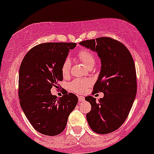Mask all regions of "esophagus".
<instances>
[{
    "label": "esophagus",
    "instance_id": "1",
    "mask_svg": "<svg viewBox=\"0 0 154 154\" xmlns=\"http://www.w3.org/2000/svg\"><path fill=\"white\" fill-rule=\"evenodd\" d=\"M78 100H79V103H82V102H84L85 101V97H83V96H79Z\"/></svg>",
    "mask_w": 154,
    "mask_h": 154
}]
</instances>
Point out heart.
<instances>
[{
  "label": "heart",
  "mask_w": 154,
  "mask_h": 154,
  "mask_svg": "<svg viewBox=\"0 0 154 154\" xmlns=\"http://www.w3.org/2000/svg\"><path fill=\"white\" fill-rule=\"evenodd\" d=\"M77 57L82 61V63L87 68L93 67L96 63V59L94 54L88 49H81L79 51ZM71 63L69 58H66L62 65V74L64 77H68L71 71ZM90 85V81L88 80H80L76 79L70 83V89L77 94H81L84 92L87 86Z\"/></svg>",
  "instance_id": "1"
}]
</instances>
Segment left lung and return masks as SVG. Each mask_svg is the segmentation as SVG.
<instances>
[{
    "instance_id": "8db88e82",
    "label": "left lung",
    "mask_w": 154,
    "mask_h": 154,
    "mask_svg": "<svg viewBox=\"0 0 154 154\" xmlns=\"http://www.w3.org/2000/svg\"><path fill=\"white\" fill-rule=\"evenodd\" d=\"M81 45L96 51L101 60V70L92 94L104 96L85 99L91 106L86 119L91 130L107 134L118 130L130 113L137 91L136 67L131 54L125 45L109 37L80 42Z\"/></svg>"
}]
</instances>
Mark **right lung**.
Returning a JSON list of instances; mask_svg holds the SVG:
<instances>
[{
	"mask_svg": "<svg viewBox=\"0 0 154 154\" xmlns=\"http://www.w3.org/2000/svg\"><path fill=\"white\" fill-rule=\"evenodd\" d=\"M74 42H47L32 48L21 63L18 77L20 105L35 130L46 136H57L65 130L70 113L78 98L65 91L61 97L52 95L53 87L63 81L62 65Z\"/></svg>",
	"mask_w": 154,
	"mask_h": 154,
	"instance_id": "add662e5",
	"label": "right lung"
}]
</instances>
